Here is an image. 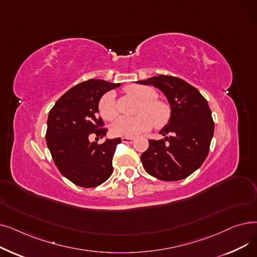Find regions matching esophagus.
<instances>
[{"instance_id":"obj_1","label":"esophagus","mask_w":257,"mask_h":257,"mask_svg":"<svg viewBox=\"0 0 257 257\" xmlns=\"http://www.w3.org/2000/svg\"><path fill=\"white\" fill-rule=\"evenodd\" d=\"M121 142L125 143V144H131V143H133V139H130V138H123V139H121Z\"/></svg>"}]
</instances>
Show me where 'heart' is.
I'll use <instances>...</instances> for the list:
<instances>
[{"mask_svg":"<svg viewBox=\"0 0 257 257\" xmlns=\"http://www.w3.org/2000/svg\"><path fill=\"white\" fill-rule=\"evenodd\" d=\"M126 92L137 98L143 105L140 108V115L136 117H119L111 126V131L116 137L136 138L143 132L151 129L153 124L157 127H163L168 123L171 115L170 106L158 101L157 92L151 86L130 85L126 87ZM99 111L103 118L107 120L114 119L117 114L113 92H108L102 97L99 102Z\"/></svg>","mask_w":257,"mask_h":257,"instance_id":"b5f03b06","label":"heart"}]
</instances>
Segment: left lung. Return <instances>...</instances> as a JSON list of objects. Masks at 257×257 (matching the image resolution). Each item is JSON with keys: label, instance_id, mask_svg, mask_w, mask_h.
<instances>
[{"label": "left lung", "instance_id": "1", "mask_svg": "<svg viewBox=\"0 0 257 257\" xmlns=\"http://www.w3.org/2000/svg\"><path fill=\"white\" fill-rule=\"evenodd\" d=\"M137 83L158 88L171 108L168 124L159 131L165 138L150 140L141 156L145 170L164 181L186 178L204 163L213 137L207 101L197 88L177 77L159 75Z\"/></svg>", "mask_w": 257, "mask_h": 257}]
</instances>
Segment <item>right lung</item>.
I'll return each mask as SVG.
<instances>
[{"mask_svg": "<svg viewBox=\"0 0 257 257\" xmlns=\"http://www.w3.org/2000/svg\"><path fill=\"white\" fill-rule=\"evenodd\" d=\"M119 83L90 79L61 96L49 112L46 140L54 163L65 178L82 187H94L112 174V158L119 138L107 139V129H99V102L103 94ZM94 133L106 140L98 145L89 141Z\"/></svg>", "mask_w": 257, "mask_h": 257, "instance_id": "right-lung-1", "label": "right lung"}]
</instances>
